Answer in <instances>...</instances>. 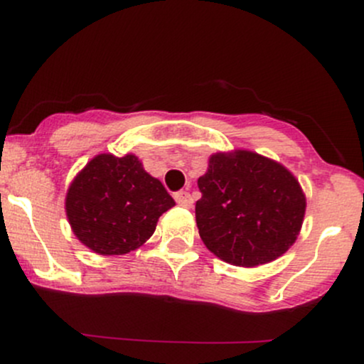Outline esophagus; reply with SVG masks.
Masks as SVG:
<instances>
[{
	"label": "esophagus",
	"mask_w": 364,
	"mask_h": 364,
	"mask_svg": "<svg viewBox=\"0 0 364 364\" xmlns=\"http://www.w3.org/2000/svg\"><path fill=\"white\" fill-rule=\"evenodd\" d=\"M174 200H176L181 207L190 208L193 205V198H191V195L188 193V191H176V193H174Z\"/></svg>",
	"instance_id": "1"
}]
</instances>
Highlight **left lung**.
<instances>
[{"mask_svg":"<svg viewBox=\"0 0 364 364\" xmlns=\"http://www.w3.org/2000/svg\"><path fill=\"white\" fill-rule=\"evenodd\" d=\"M198 188L200 237L220 260L236 267L263 265L298 240L306 196L281 162L245 149L212 154Z\"/></svg>","mask_w":364,"mask_h":364,"instance_id":"left-lung-1","label":"left lung"}]
</instances>
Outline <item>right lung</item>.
Masks as SVG:
<instances>
[{
  "label": "right lung",
  "mask_w": 364,
  "mask_h": 364,
  "mask_svg": "<svg viewBox=\"0 0 364 364\" xmlns=\"http://www.w3.org/2000/svg\"><path fill=\"white\" fill-rule=\"evenodd\" d=\"M176 205L164 185L150 176L135 154H99L70 183L65 210L82 245L111 257L140 248L159 217Z\"/></svg>",
  "instance_id": "obj_1"
}]
</instances>
